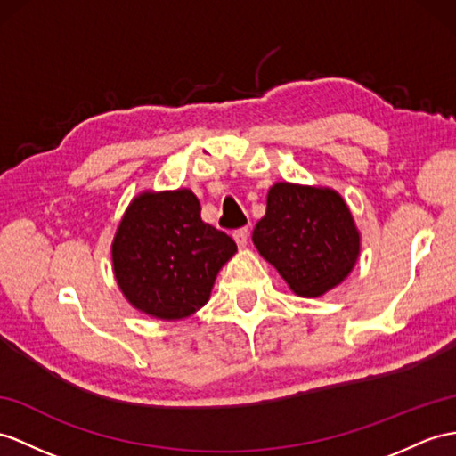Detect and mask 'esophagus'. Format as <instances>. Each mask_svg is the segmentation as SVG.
Segmentation results:
<instances>
[{"label": "esophagus", "instance_id": "obj_1", "mask_svg": "<svg viewBox=\"0 0 456 456\" xmlns=\"http://www.w3.org/2000/svg\"><path fill=\"white\" fill-rule=\"evenodd\" d=\"M234 240L238 243V248H246L248 240H249V230L248 228H240L234 232Z\"/></svg>", "mask_w": 456, "mask_h": 456}]
</instances>
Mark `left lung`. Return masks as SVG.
I'll return each mask as SVG.
<instances>
[{
    "label": "left lung",
    "mask_w": 456,
    "mask_h": 456,
    "mask_svg": "<svg viewBox=\"0 0 456 456\" xmlns=\"http://www.w3.org/2000/svg\"><path fill=\"white\" fill-rule=\"evenodd\" d=\"M253 243L302 297L332 290L360 257V232L348 205L330 187L274 183Z\"/></svg>",
    "instance_id": "left-lung-1"
}]
</instances>
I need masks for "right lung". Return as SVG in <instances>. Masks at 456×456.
I'll list each match as a JSON object with an SVG mask.
<instances>
[{"label": "right lung", "mask_w": 456, "mask_h": 456, "mask_svg": "<svg viewBox=\"0 0 456 456\" xmlns=\"http://www.w3.org/2000/svg\"><path fill=\"white\" fill-rule=\"evenodd\" d=\"M234 240L201 220L191 190L142 191L129 203L112 241V263L127 302L162 321L193 315L210 297Z\"/></svg>", "instance_id": "right-lung-1"}]
</instances>
